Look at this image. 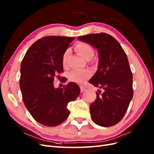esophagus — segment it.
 Listing matches in <instances>:
<instances>
[{
    "label": "esophagus",
    "instance_id": "esophagus-1",
    "mask_svg": "<svg viewBox=\"0 0 154 154\" xmlns=\"http://www.w3.org/2000/svg\"><path fill=\"white\" fill-rule=\"evenodd\" d=\"M80 91H81V92H83V91H85V88L84 87H83V85H80Z\"/></svg>",
    "mask_w": 154,
    "mask_h": 154
}]
</instances>
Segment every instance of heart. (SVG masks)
<instances>
[{
    "label": "heart",
    "mask_w": 154,
    "mask_h": 154,
    "mask_svg": "<svg viewBox=\"0 0 154 154\" xmlns=\"http://www.w3.org/2000/svg\"><path fill=\"white\" fill-rule=\"evenodd\" d=\"M76 51L82 58L88 60L94 55V49L88 43L80 42L75 45ZM69 53V49L65 51L62 57V64L64 67L67 66V58ZM92 71L88 69H74L69 74V80L72 82L82 83L92 76Z\"/></svg>",
    "instance_id": "obj_1"
}]
</instances>
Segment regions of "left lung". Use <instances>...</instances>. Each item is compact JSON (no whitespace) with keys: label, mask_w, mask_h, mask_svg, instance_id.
Returning <instances> with one entry per match:
<instances>
[{"label":"left lung","mask_w":154,"mask_h":154,"mask_svg":"<svg viewBox=\"0 0 154 154\" xmlns=\"http://www.w3.org/2000/svg\"><path fill=\"white\" fill-rule=\"evenodd\" d=\"M78 39L98 51V69L89 80L95 87L96 99L90 105L91 119L101 127H109L123 119L133 97L132 72L127 56L119 43L105 32L80 36Z\"/></svg>","instance_id":"left-lung-1"}]
</instances>
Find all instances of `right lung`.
Masks as SVG:
<instances>
[{"label": "right lung", "mask_w": 154, "mask_h": 154, "mask_svg": "<svg viewBox=\"0 0 154 154\" xmlns=\"http://www.w3.org/2000/svg\"><path fill=\"white\" fill-rule=\"evenodd\" d=\"M74 40V37H42L31 45L21 63L23 101L32 118L47 127L60 125L68 118L67 104L80 93L74 82L62 88H54L53 85L54 77L60 78L63 72V54Z\"/></svg>", "instance_id": "obj_1"}]
</instances>
